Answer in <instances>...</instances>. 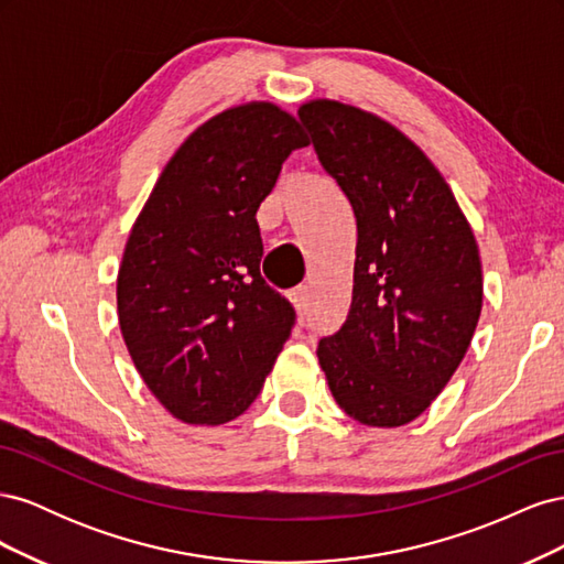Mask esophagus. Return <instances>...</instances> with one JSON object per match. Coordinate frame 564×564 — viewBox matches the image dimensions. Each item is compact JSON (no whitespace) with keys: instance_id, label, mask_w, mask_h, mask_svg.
<instances>
[{"instance_id":"34e87169","label":"esophagus","mask_w":564,"mask_h":564,"mask_svg":"<svg viewBox=\"0 0 564 564\" xmlns=\"http://www.w3.org/2000/svg\"><path fill=\"white\" fill-rule=\"evenodd\" d=\"M292 301H294L299 313H303V315L308 313V308H311V289H308V284L296 286L292 292Z\"/></svg>"}]
</instances>
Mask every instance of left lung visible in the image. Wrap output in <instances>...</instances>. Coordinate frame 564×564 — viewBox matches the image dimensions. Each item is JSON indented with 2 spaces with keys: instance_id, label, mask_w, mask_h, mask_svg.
<instances>
[{
  "instance_id": "left-lung-1",
  "label": "left lung",
  "mask_w": 564,
  "mask_h": 564,
  "mask_svg": "<svg viewBox=\"0 0 564 564\" xmlns=\"http://www.w3.org/2000/svg\"><path fill=\"white\" fill-rule=\"evenodd\" d=\"M317 160L357 220L346 322L317 357L348 416L414 421L464 360L482 311L473 230L445 178L402 131L336 100L299 110Z\"/></svg>"
}]
</instances>
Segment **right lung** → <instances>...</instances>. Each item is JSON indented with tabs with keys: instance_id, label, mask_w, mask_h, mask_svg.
Here are the masks:
<instances>
[{
	"instance_id": "add662e5",
	"label": "right lung",
	"mask_w": 564,
	"mask_h": 564,
	"mask_svg": "<svg viewBox=\"0 0 564 564\" xmlns=\"http://www.w3.org/2000/svg\"><path fill=\"white\" fill-rule=\"evenodd\" d=\"M305 145L296 119L270 104L220 112L169 160L131 228L119 329L152 395L185 423L247 412L296 324L261 278L256 212Z\"/></svg>"
}]
</instances>
